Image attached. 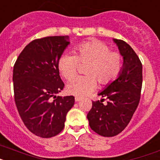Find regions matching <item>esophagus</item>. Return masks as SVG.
Here are the masks:
<instances>
[{
    "mask_svg": "<svg viewBox=\"0 0 160 160\" xmlns=\"http://www.w3.org/2000/svg\"><path fill=\"white\" fill-rule=\"evenodd\" d=\"M80 100H81V98H80V97H76V98H75V101H76V102H80Z\"/></svg>",
    "mask_w": 160,
    "mask_h": 160,
    "instance_id": "34e87169",
    "label": "esophagus"
}]
</instances>
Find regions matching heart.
I'll return each mask as SVG.
<instances>
[{
	"label": "heart",
	"instance_id": "heart-1",
	"mask_svg": "<svg viewBox=\"0 0 160 160\" xmlns=\"http://www.w3.org/2000/svg\"><path fill=\"white\" fill-rule=\"evenodd\" d=\"M75 53H64L58 60V70L66 80L72 79L77 72L80 63L88 64L84 73L87 76L73 78L67 85L68 93L78 97L88 95L97 87L114 82L121 72L123 57L102 41H92L75 48Z\"/></svg>",
	"mask_w": 160,
	"mask_h": 160
}]
</instances>
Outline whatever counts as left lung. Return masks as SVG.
Returning a JSON list of instances; mask_svg holds the SVG:
<instances>
[{
	"label": "left lung",
	"mask_w": 160,
	"mask_h": 160,
	"mask_svg": "<svg viewBox=\"0 0 160 160\" xmlns=\"http://www.w3.org/2000/svg\"><path fill=\"white\" fill-rule=\"evenodd\" d=\"M123 56V65L119 77L98 93L104 98L92 102L87 115L92 130L103 137H114L127 127L141 98L142 64L132 47L122 40L114 39Z\"/></svg>",
	"instance_id": "left-lung-1"
}]
</instances>
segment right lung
I'll use <instances>...</instances> for the list:
<instances>
[{
    "label": "right lung",
    "mask_w": 160,
    "mask_h": 160,
    "mask_svg": "<svg viewBox=\"0 0 160 160\" xmlns=\"http://www.w3.org/2000/svg\"><path fill=\"white\" fill-rule=\"evenodd\" d=\"M70 44L68 37L36 39L20 53L13 71L14 102L22 122L32 133L54 137L64 128L75 97L56 96L64 88L58 60Z\"/></svg>",
    "instance_id": "obj_1"
}]
</instances>
